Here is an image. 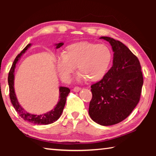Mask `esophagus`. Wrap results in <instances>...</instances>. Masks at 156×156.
I'll use <instances>...</instances> for the list:
<instances>
[{
    "label": "esophagus",
    "instance_id": "obj_1",
    "mask_svg": "<svg viewBox=\"0 0 156 156\" xmlns=\"http://www.w3.org/2000/svg\"><path fill=\"white\" fill-rule=\"evenodd\" d=\"M80 90H81V88L79 87H75L73 88V91L75 92H78Z\"/></svg>",
    "mask_w": 156,
    "mask_h": 156
}]
</instances>
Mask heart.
<instances>
[{
	"mask_svg": "<svg viewBox=\"0 0 156 156\" xmlns=\"http://www.w3.org/2000/svg\"><path fill=\"white\" fill-rule=\"evenodd\" d=\"M112 60V51L107 44L78 42L66 47L55 65L60 76L65 81L70 80L78 66L79 80L89 79L96 82L106 76Z\"/></svg>",
	"mask_w": 156,
	"mask_h": 156,
	"instance_id": "heart-1",
	"label": "heart"
}]
</instances>
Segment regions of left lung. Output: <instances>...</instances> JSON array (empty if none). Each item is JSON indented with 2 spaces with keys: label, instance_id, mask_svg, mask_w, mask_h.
<instances>
[{
  "label": "left lung",
  "instance_id": "8db88e82",
  "mask_svg": "<svg viewBox=\"0 0 156 156\" xmlns=\"http://www.w3.org/2000/svg\"><path fill=\"white\" fill-rule=\"evenodd\" d=\"M113 54V65L106 76L91 86L89 114L94 122L109 126L122 122L138 105L143 84L139 60L119 41L102 36Z\"/></svg>",
  "mask_w": 156,
  "mask_h": 156
}]
</instances>
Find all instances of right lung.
I'll list each match as a JSON object with an SVG mask.
<instances>
[{
  "label": "right lung",
  "instance_id": "add662e5",
  "mask_svg": "<svg viewBox=\"0 0 156 156\" xmlns=\"http://www.w3.org/2000/svg\"><path fill=\"white\" fill-rule=\"evenodd\" d=\"M64 43H60L58 44H56V48H60L62 47ZM31 46V44H28L26 46L22 51H21L19 54L18 55L16 58L13 65H12V67L10 69V71L8 74V84H9V98L11 100V102L14 106V109L18 112V114L23 119H24L25 121L30 122L32 124H35V125H49V124H51L56 121L61 115L63 109H64L65 105L66 103V99L68 94H69L70 89L67 87H60L59 91H60V96H59V100L56 106L55 107L54 109H52L50 112H47L44 114L42 115H34L31 114L26 112L25 109H23V107L20 106L19 102H18L17 98L16 96L14 88V69L16 68V65L18 60L20 59L21 56L24 54L26 51V50Z\"/></svg>",
  "mask_w": 156,
  "mask_h": 156
}]
</instances>
